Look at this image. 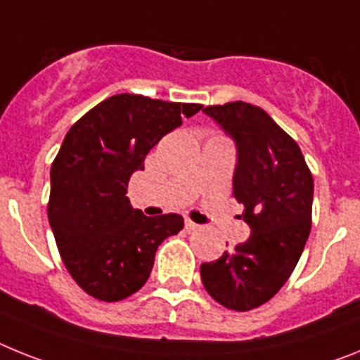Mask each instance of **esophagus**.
Segmentation results:
<instances>
[{
    "label": "esophagus",
    "mask_w": 360,
    "mask_h": 360,
    "mask_svg": "<svg viewBox=\"0 0 360 360\" xmlns=\"http://www.w3.org/2000/svg\"><path fill=\"white\" fill-rule=\"evenodd\" d=\"M184 228H186L188 232H193V230H199V224L190 221V219H186V221H184Z\"/></svg>",
    "instance_id": "34e87169"
}]
</instances>
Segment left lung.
Segmentation results:
<instances>
[{
  "label": "left lung",
  "mask_w": 360,
  "mask_h": 360,
  "mask_svg": "<svg viewBox=\"0 0 360 360\" xmlns=\"http://www.w3.org/2000/svg\"><path fill=\"white\" fill-rule=\"evenodd\" d=\"M237 146L233 198L245 205L248 240L202 262L201 279L219 304L254 310L283 288L311 228L314 177L301 148L266 112L245 101L202 108Z\"/></svg>",
  "instance_id": "1"
}]
</instances>
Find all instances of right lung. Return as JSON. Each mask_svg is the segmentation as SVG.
<instances>
[{"label": "right lung", "instance_id": "1", "mask_svg": "<svg viewBox=\"0 0 360 360\" xmlns=\"http://www.w3.org/2000/svg\"><path fill=\"white\" fill-rule=\"evenodd\" d=\"M202 108L117 94L72 124L50 168L49 223L72 279L94 299L141 288L158 246L184 226L177 214L146 217L127 198L130 176L162 136Z\"/></svg>", "mask_w": 360, "mask_h": 360}]
</instances>
